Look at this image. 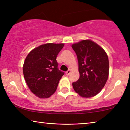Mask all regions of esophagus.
<instances>
[{
    "instance_id": "1",
    "label": "esophagus",
    "mask_w": 130,
    "mask_h": 130,
    "mask_svg": "<svg viewBox=\"0 0 130 130\" xmlns=\"http://www.w3.org/2000/svg\"><path fill=\"white\" fill-rule=\"evenodd\" d=\"M70 73H71V71H70V70H68V71L66 72V74L67 75H69Z\"/></svg>"
}]
</instances>
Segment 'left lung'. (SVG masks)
Here are the masks:
<instances>
[{
  "instance_id": "8db88e82",
  "label": "left lung",
  "mask_w": 130,
  "mask_h": 130,
  "mask_svg": "<svg viewBox=\"0 0 130 130\" xmlns=\"http://www.w3.org/2000/svg\"><path fill=\"white\" fill-rule=\"evenodd\" d=\"M78 61L79 78L73 83L82 97L95 96L100 92L109 75V60L105 51L95 42L84 40L72 45Z\"/></svg>"
}]
</instances>
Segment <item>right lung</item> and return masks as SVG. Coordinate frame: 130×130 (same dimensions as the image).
<instances>
[{
    "mask_svg": "<svg viewBox=\"0 0 130 130\" xmlns=\"http://www.w3.org/2000/svg\"><path fill=\"white\" fill-rule=\"evenodd\" d=\"M64 44L48 43L33 49L24 61L23 73L26 84L33 94L46 99L56 91L64 72L59 70L56 57Z\"/></svg>",
    "mask_w": 130,
    "mask_h": 130,
    "instance_id": "1",
    "label": "right lung"
}]
</instances>
